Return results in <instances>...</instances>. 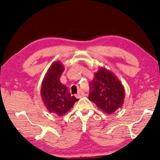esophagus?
<instances>
[{"label": "esophagus", "mask_w": 160, "mask_h": 160, "mask_svg": "<svg viewBox=\"0 0 160 160\" xmlns=\"http://www.w3.org/2000/svg\"><path fill=\"white\" fill-rule=\"evenodd\" d=\"M83 96H84V92H83L82 89H78V92L77 95H76V97L77 98H80L83 97Z\"/></svg>", "instance_id": "1"}]
</instances>
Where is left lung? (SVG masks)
I'll list each match as a JSON object with an SVG mask.
<instances>
[{
    "label": "left lung",
    "instance_id": "8db88e82",
    "mask_svg": "<svg viewBox=\"0 0 160 160\" xmlns=\"http://www.w3.org/2000/svg\"><path fill=\"white\" fill-rule=\"evenodd\" d=\"M124 89L118 78L106 68H100L89 84V99L106 113H113L123 104Z\"/></svg>",
    "mask_w": 160,
    "mask_h": 160
}]
</instances>
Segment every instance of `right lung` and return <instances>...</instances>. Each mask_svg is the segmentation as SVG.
Wrapping results in <instances>:
<instances>
[{"mask_svg":"<svg viewBox=\"0 0 160 160\" xmlns=\"http://www.w3.org/2000/svg\"><path fill=\"white\" fill-rule=\"evenodd\" d=\"M63 71L62 63L54 62L48 70L41 89V97L48 111L58 116L66 113L78 100L71 96L67 87L61 84L60 78Z\"/></svg>","mask_w":160,"mask_h":160,"instance_id":"obj_1","label":"right lung"}]
</instances>
